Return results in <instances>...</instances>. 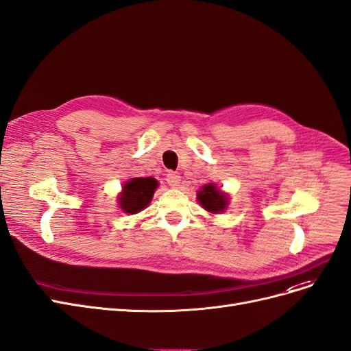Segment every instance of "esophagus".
<instances>
[{
    "instance_id": "esophagus-1",
    "label": "esophagus",
    "mask_w": 351,
    "mask_h": 351,
    "mask_svg": "<svg viewBox=\"0 0 351 351\" xmlns=\"http://www.w3.org/2000/svg\"><path fill=\"white\" fill-rule=\"evenodd\" d=\"M167 184L168 186H171V187H177V186H180V183H181V177H180V174L178 173H173V171H170L167 174Z\"/></svg>"
}]
</instances>
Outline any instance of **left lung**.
<instances>
[{
    "instance_id": "1",
    "label": "left lung",
    "mask_w": 351,
    "mask_h": 351,
    "mask_svg": "<svg viewBox=\"0 0 351 351\" xmlns=\"http://www.w3.org/2000/svg\"><path fill=\"white\" fill-rule=\"evenodd\" d=\"M197 200L202 204V208L210 213L223 212L229 202L226 193L221 191L215 184L203 186L197 193Z\"/></svg>"
}]
</instances>
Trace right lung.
Masks as SVG:
<instances>
[{"label": "right lung", "mask_w": 351, "mask_h": 351, "mask_svg": "<svg viewBox=\"0 0 351 351\" xmlns=\"http://www.w3.org/2000/svg\"><path fill=\"white\" fill-rule=\"evenodd\" d=\"M156 187H158V183L152 177L130 178L126 181L122 193L117 197L120 209L130 215L143 210L154 197Z\"/></svg>", "instance_id": "right-lung-1"}]
</instances>
